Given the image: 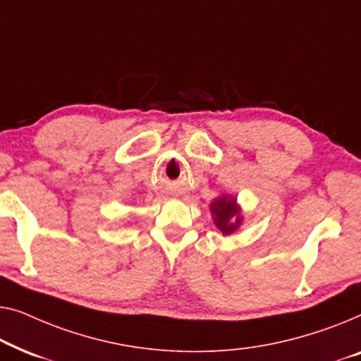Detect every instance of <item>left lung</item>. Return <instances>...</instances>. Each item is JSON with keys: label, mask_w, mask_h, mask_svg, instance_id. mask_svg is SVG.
Segmentation results:
<instances>
[{"label": "left lung", "mask_w": 361, "mask_h": 361, "mask_svg": "<svg viewBox=\"0 0 361 361\" xmlns=\"http://www.w3.org/2000/svg\"><path fill=\"white\" fill-rule=\"evenodd\" d=\"M211 214L214 224L224 235L235 232L242 224L240 207L237 206L235 197L222 195L211 202Z\"/></svg>", "instance_id": "left-lung-1"}]
</instances>
